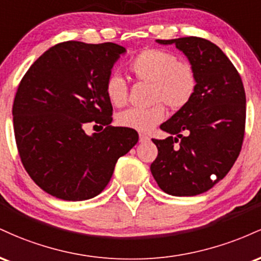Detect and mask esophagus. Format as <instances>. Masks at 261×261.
Listing matches in <instances>:
<instances>
[{"mask_svg":"<svg viewBox=\"0 0 261 261\" xmlns=\"http://www.w3.org/2000/svg\"><path fill=\"white\" fill-rule=\"evenodd\" d=\"M139 137H140V142L141 143L147 142V141H149V137L147 136V135H145V134H140Z\"/></svg>","mask_w":261,"mask_h":261,"instance_id":"obj_1","label":"esophagus"}]
</instances>
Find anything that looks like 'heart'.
<instances>
[{
    "label": "heart",
    "instance_id": "1",
    "mask_svg": "<svg viewBox=\"0 0 261 261\" xmlns=\"http://www.w3.org/2000/svg\"><path fill=\"white\" fill-rule=\"evenodd\" d=\"M126 71L135 81L149 83V100L153 106L145 109L131 108L116 116V124L140 133H148L166 118V107L181 110L190 103L197 88L194 65L164 49H145L133 56ZM107 99L113 107L127 103V85L118 74H110L104 85Z\"/></svg>",
    "mask_w": 261,
    "mask_h": 261
}]
</instances>
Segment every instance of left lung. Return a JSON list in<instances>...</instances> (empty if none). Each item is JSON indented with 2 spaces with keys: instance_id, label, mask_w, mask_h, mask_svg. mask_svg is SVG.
Here are the masks:
<instances>
[{
  "instance_id": "1",
  "label": "left lung",
  "mask_w": 261,
  "mask_h": 261,
  "mask_svg": "<svg viewBox=\"0 0 261 261\" xmlns=\"http://www.w3.org/2000/svg\"><path fill=\"white\" fill-rule=\"evenodd\" d=\"M175 44L197 74L195 95L161 128L166 140L152 139L158 155L151 173L164 193L194 196L226 176L238 158L245 130V92L241 76L216 44L203 38L161 40Z\"/></svg>"
}]
</instances>
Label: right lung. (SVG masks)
I'll return each mask as SVG.
<instances>
[{
	"instance_id": "1",
	"label": "right lung",
	"mask_w": 261,
	"mask_h": 261,
	"mask_svg": "<svg viewBox=\"0 0 261 261\" xmlns=\"http://www.w3.org/2000/svg\"><path fill=\"white\" fill-rule=\"evenodd\" d=\"M125 47L64 41L46 50L18 86L13 108L20 161L38 187L67 201L97 196L115 164L139 141L136 130L115 127L104 85ZM88 122L105 127L88 137Z\"/></svg>"
}]
</instances>
